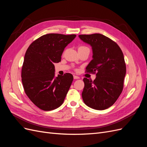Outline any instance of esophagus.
Wrapping results in <instances>:
<instances>
[{
    "instance_id": "esophagus-1",
    "label": "esophagus",
    "mask_w": 147,
    "mask_h": 147,
    "mask_svg": "<svg viewBox=\"0 0 147 147\" xmlns=\"http://www.w3.org/2000/svg\"><path fill=\"white\" fill-rule=\"evenodd\" d=\"M74 78L76 80V79H79L80 77L78 76H76V75H74Z\"/></svg>"
}]
</instances>
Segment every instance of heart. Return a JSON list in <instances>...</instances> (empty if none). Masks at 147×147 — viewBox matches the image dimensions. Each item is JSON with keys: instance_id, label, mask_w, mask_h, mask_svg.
I'll return each mask as SVG.
<instances>
[{"instance_id": "heart-1", "label": "heart", "mask_w": 147, "mask_h": 147, "mask_svg": "<svg viewBox=\"0 0 147 147\" xmlns=\"http://www.w3.org/2000/svg\"><path fill=\"white\" fill-rule=\"evenodd\" d=\"M87 48V47H80L78 48V49H79V48Z\"/></svg>"}]
</instances>
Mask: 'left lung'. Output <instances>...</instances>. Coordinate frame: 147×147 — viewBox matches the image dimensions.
<instances>
[{"label":"left lung","instance_id":"left-lung-1","mask_svg":"<svg viewBox=\"0 0 147 147\" xmlns=\"http://www.w3.org/2000/svg\"><path fill=\"white\" fill-rule=\"evenodd\" d=\"M83 42L91 47L92 59L87 72H96L94 81L83 78L84 103L98 110L108 109L118 99L123 91L126 68L123 53L117 44L100 34L79 35Z\"/></svg>","mask_w":147,"mask_h":147}]
</instances>
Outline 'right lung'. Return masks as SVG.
Wrapping results in <instances>:
<instances>
[{
  "instance_id": "right-lung-1",
  "label": "right lung",
  "mask_w": 147,
  "mask_h": 147,
  "mask_svg": "<svg viewBox=\"0 0 147 147\" xmlns=\"http://www.w3.org/2000/svg\"><path fill=\"white\" fill-rule=\"evenodd\" d=\"M75 37V34L44 35L26 51L22 83L26 95L39 109L50 111L63 104L74 77L69 73L55 77L54 64L61 61L64 48Z\"/></svg>"
}]
</instances>
